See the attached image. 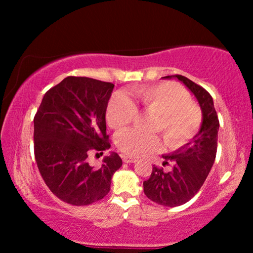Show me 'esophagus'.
Instances as JSON below:
<instances>
[{"mask_svg":"<svg viewBox=\"0 0 253 253\" xmlns=\"http://www.w3.org/2000/svg\"><path fill=\"white\" fill-rule=\"evenodd\" d=\"M122 160L126 164H133V162L137 161V159L133 157H127V155H122Z\"/></svg>","mask_w":253,"mask_h":253,"instance_id":"34e87169","label":"esophagus"}]
</instances>
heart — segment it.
Wrapping results in <instances>:
<instances>
[{
	"label": "heart",
	"instance_id": "heart-1",
	"mask_svg": "<svg viewBox=\"0 0 253 253\" xmlns=\"http://www.w3.org/2000/svg\"><path fill=\"white\" fill-rule=\"evenodd\" d=\"M140 107L145 113L157 115L153 130L160 132L169 148L177 150L196 136L202 124V112L189 99L188 92L174 83H161L114 94L107 106L106 120L114 130H122L136 119ZM116 146L124 154L140 157L161 148L157 134H143L134 130L119 133Z\"/></svg>",
	"mask_w": 253,
	"mask_h": 253
}]
</instances>
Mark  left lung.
Wrapping results in <instances>:
<instances>
[{"instance_id": "obj_1", "label": "left lung", "mask_w": 253, "mask_h": 253, "mask_svg": "<svg viewBox=\"0 0 253 253\" xmlns=\"http://www.w3.org/2000/svg\"><path fill=\"white\" fill-rule=\"evenodd\" d=\"M171 77L181 81L195 94L203 112V124L190 143L171 155L162 157L165 159L162 166L172 165L170 171L153 166L150 178L144 181V192L147 198L166 207L183 205L202 188L215 160L220 126L210 93L182 75L164 78Z\"/></svg>"}]
</instances>
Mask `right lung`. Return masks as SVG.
Here are the masks:
<instances>
[{
  "mask_svg": "<svg viewBox=\"0 0 253 253\" xmlns=\"http://www.w3.org/2000/svg\"><path fill=\"white\" fill-rule=\"evenodd\" d=\"M114 84L69 76L48 89L34 116V157L40 175L62 202L85 206L110 191L122 159L112 153L99 168L88 155L110 147L106 109Z\"/></svg>",
  "mask_w": 253,
  "mask_h": 253,
  "instance_id": "1",
  "label": "right lung"
}]
</instances>
